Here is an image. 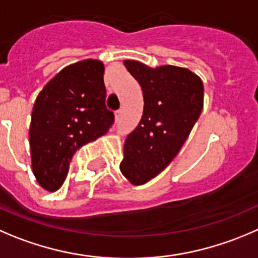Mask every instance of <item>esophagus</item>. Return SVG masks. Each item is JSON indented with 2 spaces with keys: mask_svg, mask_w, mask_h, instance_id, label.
<instances>
[{
  "mask_svg": "<svg viewBox=\"0 0 258 258\" xmlns=\"http://www.w3.org/2000/svg\"><path fill=\"white\" fill-rule=\"evenodd\" d=\"M121 114H122L121 109L117 110V111L115 112V120H116V121H120V119H121Z\"/></svg>",
  "mask_w": 258,
  "mask_h": 258,
  "instance_id": "34e87169",
  "label": "esophagus"
}]
</instances>
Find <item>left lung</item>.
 Returning <instances> with one entry per match:
<instances>
[{
	"instance_id": "1",
	"label": "left lung",
	"mask_w": 258,
	"mask_h": 258,
	"mask_svg": "<svg viewBox=\"0 0 258 258\" xmlns=\"http://www.w3.org/2000/svg\"><path fill=\"white\" fill-rule=\"evenodd\" d=\"M141 85L144 109L138 126L126 137L120 171L133 185L161 173L177 156L204 105V86L187 68H151L124 60Z\"/></svg>"
}]
</instances>
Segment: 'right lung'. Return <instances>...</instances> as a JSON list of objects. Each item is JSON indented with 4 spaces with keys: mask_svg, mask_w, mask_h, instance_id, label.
<instances>
[{
    "mask_svg": "<svg viewBox=\"0 0 258 258\" xmlns=\"http://www.w3.org/2000/svg\"><path fill=\"white\" fill-rule=\"evenodd\" d=\"M104 71L96 59L73 63L54 76L36 97L29 139L33 172L45 190H58L73 154L114 124V112L105 105Z\"/></svg>",
    "mask_w": 258,
    "mask_h": 258,
    "instance_id": "add662e5",
    "label": "right lung"
}]
</instances>
